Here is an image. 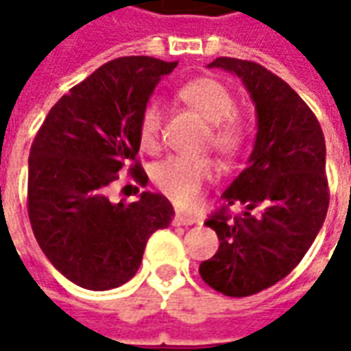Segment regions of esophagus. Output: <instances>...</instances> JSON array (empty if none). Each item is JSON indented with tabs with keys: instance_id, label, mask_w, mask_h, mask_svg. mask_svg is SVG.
Instances as JSON below:
<instances>
[{
	"instance_id": "obj_1",
	"label": "esophagus",
	"mask_w": 351,
	"mask_h": 351,
	"mask_svg": "<svg viewBox=\"0 0 351 351\" xmlns=\"http://www.w3.org/2000/svg\"><path fill=\"white\" fill-rule=\"evenodd\" d=\"M197 218L195 216H186V214H175L173 218V226H193L197 223Z\"/></svg>"
}]
</instances>
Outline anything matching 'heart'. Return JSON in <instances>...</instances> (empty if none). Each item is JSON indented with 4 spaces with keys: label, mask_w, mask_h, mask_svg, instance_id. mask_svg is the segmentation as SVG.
Returning <instances> with one entry per match:
<instances>
[{
    "label": "heart",
    "mask_w": 351,
    "mask_h": 351,
    "mask_svg": "<svg viewBox=\"0 0 351 351\" xmlns=\"http://www.w3.org/2000/svg\"><path fill=\"white\" fill-rule=\"evenodd\" d=\"M176 99L206 122L203 146H208L223 161H233L244 146L248 125L235 110V97L220 80L201 77L176 90ZM161 108L150 101L138 118V141L145 150H154L160 143ZM216 175L208 160L171 158L154 169V182L178 206H193L201 190Z\"/></svg>",
    "instance_id": "1"
}]
</instances>
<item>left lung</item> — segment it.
<instances>
[{
	"instance_id": "1",
	"label": "left lung",
	"mask_w": 351,
	"mask_h": 351,
	"mask_svg": "<svg viewBox=\"0 0 351 351\" xmlns=\"http://www.w3.org/2000/svg\"><path fill=\"white\" fill-rule=\"evenodd\" d=\"M243 80L258 112L248 167L223 191V205L205 221L220 239L199 265L208 286L228 297H248L274 286L299 265L322 229L329 206L322 125L299 93L263 65L216 58ZM241 202L245 213L231 217Z\"/></svg>"
}]
</instances>
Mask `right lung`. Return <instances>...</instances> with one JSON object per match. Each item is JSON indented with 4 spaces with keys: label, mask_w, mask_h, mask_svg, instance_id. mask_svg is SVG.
Masks as SVG:
<instances>
[{
    "label": "right lung",
    "mask_w": 351,
    "mask_h": 351,
    "mask_svg": "<svg viewBox=\"0 0 351 351\" xmlns=\"http://www.w3.org/2000/svg\"><path fill=\"white\" fill-rule=\"evenodd\" d=\"M178 62L116 58L58 101L29 150L27 216L45 256L73 284L105 291L125 284L146 241L175 210L161 193L112 203L108 188L123 171L138 186V118L163 75Z\"/></svg>",
    "instance_id": "obj_1"
}]
</instances>
